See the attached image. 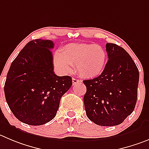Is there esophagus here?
Here are the masks:
<instances>
[{"mask_svg": "<svg viewBox=\"0 0 149 149\" xmlns=\"http://www.w3.org/2000/svg\"><path fill=\"white\" fill-rule=\"evenodd\" d=\"M81 81V80H79V79H76V78H72V82H73V84H77L78 82H80Z\"/></svg>", "mask_w": 149, "mask_h": 149, "instance_id": "obj_1", "label": "esophagus"}]
</instances>
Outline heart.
Listing matches in <instances>:
<instances>
[{
	"label": "heart",
	"mask_w": 149,
	"mask_h": 149,
	"mask_svg": "<svg viewBox=\"0 0 149 149\" xmlns=\"http://www.w3.org/2000/svg\"><path fill=\"white\" fill-rule=\"evenodd\" d=\"M107 62V53L95 44L71 43L54 55V63L59 72L68 73L75 64L76 71L83 77L92 78L102 73Z\"/></svg>",
	"instance_id": "b5f03b06"
}]
</instances>
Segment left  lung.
<instances>
[{"label":"left lung","mask_w":149,"mask_h":149,"mask_svg":"<svg viewBox=\"0 0 149 149\" xmlns=\"http://www.w3.org/2000/svg\"><path fill=\"white\" fill-rule=\"evenodd\" d=\"M108 55L98 77L83 81L86 115L99 126L119 125L134 111L137 98L139 70L129 54L116 44L107 43Z\"/></svg>","instance_id":"obj_1"}]
</instances>
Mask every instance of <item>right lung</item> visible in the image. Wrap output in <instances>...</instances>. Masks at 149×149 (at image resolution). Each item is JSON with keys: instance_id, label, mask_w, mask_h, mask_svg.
<instances>
[{"instance_id": "1", "label": "right lung", "mask_w": 149, "mask_h": 149, "mask_svg": "<svg viewBox=\"0 0 149 149\" xmlns=\"http://www.w3.org/2000/svg\"><path fill=\"white\" fill-rule=\"evenodd\" d=\"M54 47L51 40H31L8 71L6 100L14 115L26 124L39 126L54 119L61 98L72 85L70 76L54 73L51 51Z\"/></svg>"}]
</instances>
